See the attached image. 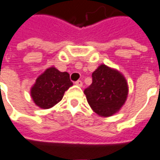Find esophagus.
<instances>
[{"label":"esophagus","instance_id":"34e87169","mask_svg":"<svg viewBox=\"0 0 160 160\" xmlns=\"http://www.w3.org/2000/svg\"><path fill=\"white\" fill-rule=\"evenodd\" d=\"M75 84H76L77 86H79V87H82V81H81V80H77V81L75 82Z\"/></svg>","mask_w":160,"mask_h":160}]
</instances>
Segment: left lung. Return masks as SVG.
<instances>
[{
  "label": "left lung",
  "mask_w": 160,
  "mask_h": 160,
  "mask_svg": "<svg viewBox=\"0 0 160 160\" xmlns=\"http://www.w3.org/2000/svg\"><path fill=\"white\" fill-rule=\"evenodd\" d=\"M84 94L94 112L108 117L123 106L128 95V85L122 73L101 64L92 73V83Z\"/></svg>",
  "instance_id": "8db88e82"
}]
</instances>
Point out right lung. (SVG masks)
Instances as JSON below:
<instances>
[{"mask_svg":"<svg viewBox=\"0 0 160 160\" xmlns=\"http://www.w3.org/2000/svg\"><path fill=\"white\" fill-rule=\"evenodd\" d=\"M72 86L69 73L62 72L54 67L46 69L31 88V98L40 108L48 109L62 99L64 92Z\"/></svg>","mask_w":160,"mask_h":160,"instance_id":"right-lung-1","label":"right lung"}]
</instances>
